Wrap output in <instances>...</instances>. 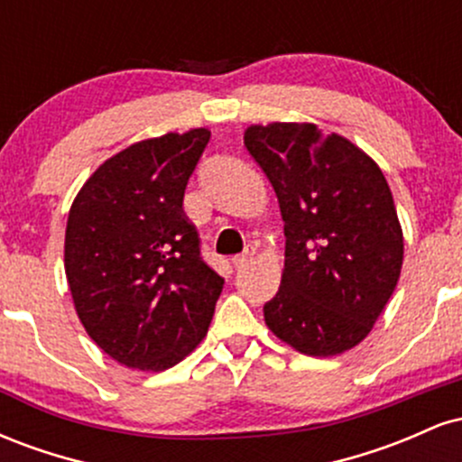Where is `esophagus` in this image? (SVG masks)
<instances>
[{"label":"esophagus","mask_w":462,"mask_h":462,"mask_svg":"<svg viewBox=\"0 0 462 462\" xmlns=\"http://www.w3.org/2000/svg\"><path fill=\"white\" fill-rule=\"evenodd\" d=\"M252 256H254V247H245V252L236 254V256H232V264H235L236 269L243 267V264H247L249 261H252Z\"/></svg>","instance_id":"esophagus-1"}]
</instances>
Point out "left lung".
Instances as JSON below:
<instances>
[{
	"mask_svg": "<svg viewBox=\"0 0 462 462\" xmlns=\"http://www.w3.org/2000/svg\"><path fill=\"white\" fill-rule=\"evenodd\" d=\"M245 147L272 182L286 236L282 282L263 306L264 321L309 356L358 346L393 295L404 258L383 171L315 124L252 125Z\"/></svg>",
	"mask_w": 462,
	"mask_h": 462,
	"instance_id": "left-lung-1",
	"label": "left lung"
}]
</instances>
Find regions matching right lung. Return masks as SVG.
Instances as JSON below:
<instances>
[{
  "mask_svg": "<svg viewBox=\"0 0 462 462\" xmlns=\"http://www.w3.org/2000/svg\"><path fill=\"white\" fill-rule=\"evenodd\" d=\"M210 141L204 128L134 143L73 201L65 272L88 337L132 369L162 371L206 337L224 278L201 258L182 199Z\"/></svg>",
  "mask_w": 462,
  "mask_h": 462,
  "instance_id": "add662e5",
  "label": "right lung"
}]
</instances>
